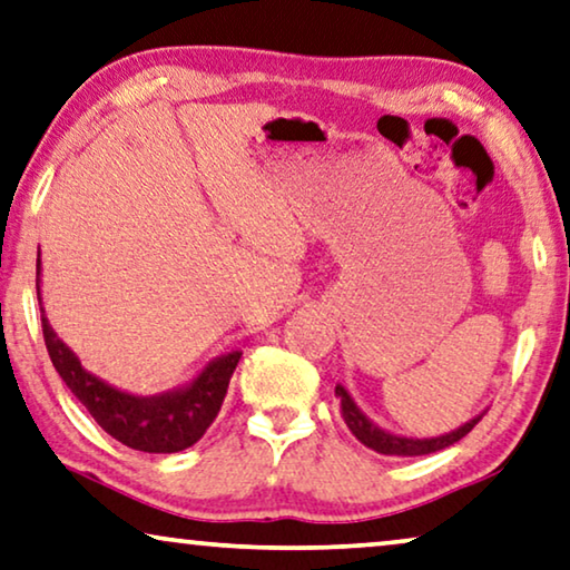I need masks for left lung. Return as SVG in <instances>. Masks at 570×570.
<instances>
[{
  "label": "left lung",
  "instance_id": "1",
  "mask_svg": "<svg viewBox=\"0 0 570 570\" xmlns=\"http://www.w3.org/2000/svg\"><path fill=\"white\" fill-rule=\"evenodd\" d=\"M334 393L340 395L342 401V419L344 424L350 426V432L357 436V440L365 444V448L381 452V455H393V458H419V455H432V452H440L450 444H455L463 440V436L473 429L478 422H481L483 414H478L465 422L463 426L452 429V432H444L440 436H403V434H393L387 429L377 426L373 419H370L365 411H362L354 399L346 391L344 385H336Z\"/></svg>",
  "mask_w": 570,
  "mask_h": 570
}]
</instances>
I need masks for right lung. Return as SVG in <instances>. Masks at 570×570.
I'll return each mask as SVG.
<instances>
[{"label":"right lung","mask_w":570,"mask_h":570,"mask_svg":"<svg viewBox=\"0 0 570 570\" xmlns=\"http://www.w3.org/2000/svg\"><path fill=\"white\" fill-rule=\"evenodd\" d=\"M36 287L43 321V340L51 354L56 373L66 387L77 395L97 424L115 440L141 452H179L193 448L205 429L218 416L226 399L230 375L242 360V352L230 350L210 360L193 381L171 387L167 393L138 395L120 391L102 377L81 367L77 354L66 346L53 326L48 324L43 298H40V254L36 265Z\"/></svg>","instance_id":"right-lung-1"}]
</instances>
